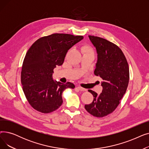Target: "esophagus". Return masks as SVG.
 <instances>
[{
	"label": "esophagus",
	"instance_id": "1",
	"mask_svg": "<svg viewBox=\"0 0 149 149\" xmlns=\"http://www.w3.org/2000/svg\"><path fill=\"white\" fill-rule=\"evenodd\" d=\"M77 88L78 89H79V90L81 91H86V89L83 88H82V87H81V86H78Z\"/></svg>",
	"mask_w": 149,
	"mask_h": 149
}]
</instances>
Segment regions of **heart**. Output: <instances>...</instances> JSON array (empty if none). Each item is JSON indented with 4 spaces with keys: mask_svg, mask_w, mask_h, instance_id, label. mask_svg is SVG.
Returning a JSON list of instances; mask_svg holds the SVG:
<instances>
[{
    "mask_svg": "<svg viewBox=\"0 0 149 149\" xmlns=\"http://www.w3.org/2000/svg\"><path fill=\"white\" fill-rule=\"evenodd\" d=\"M81 51L84 54H87V53H91L93 54V51L91 46H84L82 47Z\"/></svg>",
    "mask_w": 149,
    "mask_h": 149,
    "instance_id": "heart-1",
    "label": "heart"
}]
</instances>
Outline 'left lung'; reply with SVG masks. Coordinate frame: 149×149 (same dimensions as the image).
I'll return each instance as SVG.
<instances>
[{"label":"left lung","instance_id":"8db88e82","mask_svg":"<svg viewBox=\"0 0 149 149\" xmlns=\"http://www.w3.org/2000/svg\"><path fill=\"white\" fill-rule=\"evenodd\" d=\"M89 37L98 54L94 74L103 80V91L98 95L88 90L93 100L84 107L92 115L101 118L112 113L119 105L128 86L129 68L126 57L118 46L99 37Z\"/></svg>","mask_w":149,"mask_h":149}]
</instances>
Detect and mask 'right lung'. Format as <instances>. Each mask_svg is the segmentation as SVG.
I'll return each instance as SVG.
<instances>
[{
  "label": "right lung",
  "instance_id": "1",
  "mask_svg": "<svg viewBox=\"0 0 149 149\" xmlns=\"http://www.w3.org/2000/svg\"><path fill=\"white\" fill-rule=\"evenodd\" d=\"M82 36L55 33L37 40L27 51L21 71L22 89L29 104L38 112L49 113L63 103L62 93L73 83L52 80L53 70L63 63L68 51Z\"/></svg>",
  "mask_w": 149,
  "mask_h": 149
}]
</instances>
